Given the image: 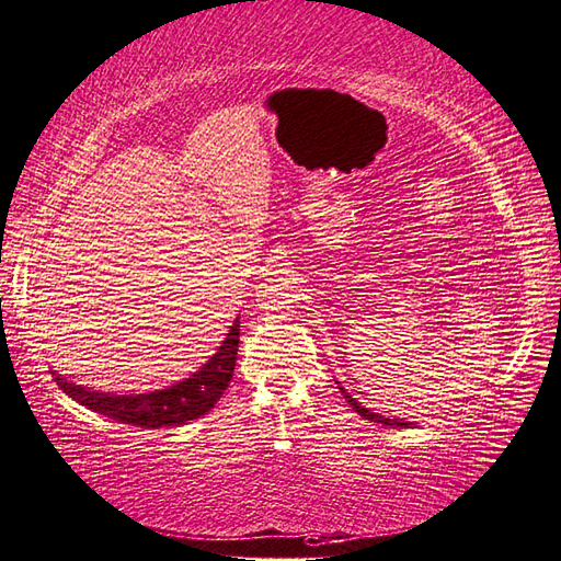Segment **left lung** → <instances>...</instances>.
Segmentation results:
<instances>
[{"label":"left lung","instance_id":"left-lung-1","mask_svg":"<svg viewBox=\"0 0 561 561\" xmlns=\"http://www.w3.org/2000/svg\"><path fill=\"white\" fill-rule=\"evenodd\" d=\"M343 397L347 399V403L353 405V409L362 415V419H367V421H371V423H381V425H405V423H401V421H391V419H383V415H379V413H371V411H367L365 405H359L353 397H350V393L343 389Z\"/></svg>","mask_w":561,"mask_h":561}]
</instances>
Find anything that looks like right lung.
I'll return each mask as SVG.
<instances>
[{"label": "right lung", "mask_w": 561, "mask_h": 561, "mask_svg": "<svg viewBox=\"0 0 561 561\" xmlns=\"http://www.w3.org/2000/svg\"><path fill=\"white\" fill-rule=\"evenodd\" d=\"M238 337L240 321L230 325V331L218 347V353L206 362V365L170 389L136 393V397H116V393H99L84 387H75L60 375L55 377L58 387L68 393L77 403L87 405L96 413L114 419L118 423L138 425V427H168L196 421L199 415L208 413L216 401L224 397L230 379H233L236 355H238Z\"/></svg>", "instance_id": "obj_1"}]
</instances>
